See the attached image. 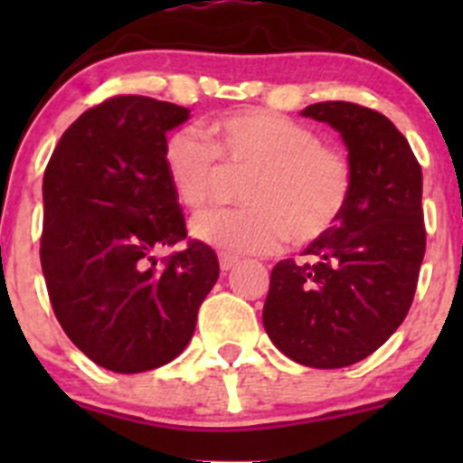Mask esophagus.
I'll list each match as a JSON object with an SVG mask.
<instances>
[{"instance_id":"1","label":"esophagus","mask_w":463,"mask_h":463,"mask_svg":"<svg viewBox=\"0 0 463 463\" xmlns=\"http://www.w3.org/2000/svg\"><path fill=\"white\" fill-rule=\"evenodd\" d=\"M237 261H240V260H237L235 255H228V253H222V255H219V266H222L223 273H226V270H231L232 266L237 264Z\"/></svg>"}]
</instances>
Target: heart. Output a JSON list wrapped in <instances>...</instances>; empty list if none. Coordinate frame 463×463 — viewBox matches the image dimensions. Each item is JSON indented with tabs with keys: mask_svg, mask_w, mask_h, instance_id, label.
<instances>
[{
	"mask_svg": "<svg viewBox=\"0 0 463 463\" xmlns=\"http://www.w3.org/2000/svg\"><path fill=\"white\" fill-rule=\"evenodd\" d=\"M194 129H176L163 145V172L184 208L213 199L219 161L253 175L241 188L244 208H217L193 219L194 240L235 255H266L320 240L334 228L352 194V165L338 147L287 116L240 109Z\"/></svg>",
	"mask_w": 463,
	"mask_h": 463,
	"instance_id": "b5f03b06",
	"label": "heart"
}]
</instances>
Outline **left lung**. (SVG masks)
I'll return each instance as SVG.
<instances>
[{
	"label": "left lung",
	"mask_w": 463,
	"mask_h": 463,
	"mask_svg": "<svg viewBox=\"0 0 463 463\" xmlns=\"http://www.w3.org/2000/svg\"><path fill=\"white\" fill-rule=\"evenodd\" d=\"M302 116L340 132L352 194L305 260L273 266L261 320L284 356L338 370L374 354L412 307L426 255L423 176L410 143L381 111L326 100Z\"/></svg>",
	"instance_id": "obj_1"
}]
</instances>
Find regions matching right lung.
I'll return each mask as SVG.
<instances>
[{"label":"right lung","instance_id":"add662e5","mask_svg":"<svg viewBox=\"0 0 463 463\" xmlns=\"http://www.w3.org/2000/svg\"><path fill=\"white\" fill-rule=\"evenodd\" d=\"M190 109L147 96L89 107L44 170L42 273L64 334L96 365L137 374L175 361L219 278L214 250L188 239L163 172L165 132Z\"/></svg>","mask_w":463,"mask_h":463}]
</instances>
